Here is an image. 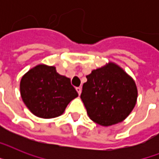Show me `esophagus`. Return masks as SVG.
Masks as SVG:
<instances>
[{"label": "esophagus", "instance_id": "obj_1", "mask_svg": "<svg viewBox=\"0 0 159 159\" xmlns=\"http://www.w3.org/2000/svg\"><path fill=\"white\" fill-rule=\"evenodd\" d=\"M76 90H77V93H78V95H81V92H82V88L81 87H76Z\"/></svg>", "mask_w": 159, "mask_h": 159}]
</instances>
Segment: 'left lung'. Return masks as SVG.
I'll list each match as a JSON object with an SVG mask.
<instances>
[{
  "instance_id": "1",
  "label": "left lung",
  "mask_w": 159,
  "mask_h": 159,
  "mask_svg": "<svg viewBox=\"0 0 159 159\" xmlns=\"http://www.w3.org/2000/svg\"><path fill=\"white\" fill-rule=\"evenodd\" d=\"M82 86L81 99L90 119L108 126L123 121L137 101L135 82L121 67L109 63L93 70Z\"/></svg>"
}]
</instances>
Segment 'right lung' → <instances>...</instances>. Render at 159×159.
<instances>
[{"label": "right lung", "mask_w": 159, "mask_h": 159, "mask_svg": "<svg viewBox=\"0 0 159 159\" xmlns=\"http://www.w3.org/2000/svg\"><path fill=\"white\" fill-rule=\"evenodd\" d=\"M24 103L34 116L54 118L62 115L78 96L68 77L58 74L55 67L40 64L24 75L20 81Z\"/></svg>", "instance_id": "obj_1"}]
</instances>
